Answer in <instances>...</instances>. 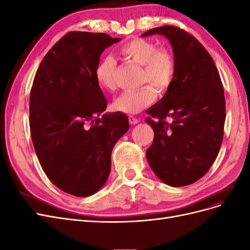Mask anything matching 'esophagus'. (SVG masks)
<instances>
[{
    "mask_svg": "<svg viewBox=\"0 0 250 250\" xmlns=\"http://www.w3.org/2000/svg\"><path fill=\"white\" fill-rule=\"evenodd\" d=\"M139 122H140L139 119L134 118V117H132V116H130V117H129V123H130L131 125H135V124H138Z\"/></svg>",
    "mask_w": 250,
    "mask_h": 250,
    "instance_id": "1",
    "label": "esophagus"
}]
</instances>
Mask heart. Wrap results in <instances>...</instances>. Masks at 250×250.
<instances>
[{
    "mask_svg": "<svg viewBox=\"0 0 250 250\" xmlns=\"http://www.w3.org/2000/svg\"><path fill=\"white\" fill-rule=\"evenodd\" d=\"M121 55L143 66L141 83H150L157 92L164 93L171 85L175 74V58L166 48H158L157 43L144 39H132L120 48ZM117 62L111 56H103L95 69L96 80L103 89L112 90L116 87L115 75ZM155 90L150 85L138 90H128L113 102L117 111L133 115L155 101Z\"/></svg>",
    "mask_w": 250,
    "mask_h": 250,
    "instance_id": "obj_1",
    "label": "heart"
}]
</instances>
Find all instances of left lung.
<instances>
[{
    "mask_svg": "<svg viewBox=\"0 0 250 250\" xmlns=\"http://www.w3.org/2000/svg\"><path fill=\"white\" fill-rule=\"evenodd\" d=\"M153 34L170 42L175 74L165 96L147 110L154 118L146 119L154 139L146 156L163 183L184 187L200 179L220 150L224 89L213 58L193 35L177 27L163 26L142 36Z\"/></svg>",
    "mask_w": 250,
    "mask_h": 250,
    "instance_id": "8db88e82",
    "label": "left lung"
}]
</instances>
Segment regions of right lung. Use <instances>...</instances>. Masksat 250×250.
Instances as JSON below:
<instances>
[{"label": "right lung", "mask_w": 250, "mask_h": 250, "mask_svg": "<svg viewBox=\"0 0 250 250\" xmlns=\"http://www.w3.org/2000/svg\"><path fill=\"white\" fill-rule=\"evenodd\" d=\"M120 41L105 33H67L43 57L33 80L30 131L36 155L52 183L77 197L103 188L112 148L129 129L124 113L102 114L107 100L95 76L102 52Z\"/></svg>", "instance_id": "right-lung-1"}]
</instances>
